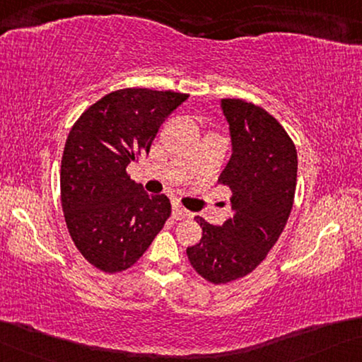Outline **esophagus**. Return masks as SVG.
Here are the masks:
<instances>
[{
    "mask_svg": "<svg viewBox=\"0 0 362 362\" xmlns=\"http://www.w3.org/2000/svg\"><path fill=\"white\" fill-rule=\"evenodd\" d=\"M189 215H191V214H189L185 207H181L180 204H175L173 205V214H171V216H173L175 220H182V218H186V216H189Z\"/></svg>",
    "mask_w": 362,
    "mask_h": 362,
    "instance_id": "1",
    "label": "esophagus"
}]
</instances>
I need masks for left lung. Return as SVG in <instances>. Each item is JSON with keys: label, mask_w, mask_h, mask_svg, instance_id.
Here are the masks:
<instances>
[{"label": "left lung", "mask_w": 362, "mask_h": 362, "mask_svg": "<svg viewBox=\"0 0 362 362\" xmlns=\"http://www.w3.org/2000/svg\"><path fill=\"white\" fill-rule=\"evenodd\" d=\"M233 155L218 182L231 189L233 215L221 226L196 216L202 238L186 249L197 274L214 285L246 276L283 233L296 191L298 152L269 111L239 98H223Z\"/></svg>", "instance_id": "8db88e82"}]
</instances>
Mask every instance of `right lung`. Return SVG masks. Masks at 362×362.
<instances>
[{
  "label": "right lung",
  "instance_id": "right-lung-1",
  "mask_svg": "<svg viewBox=\"0 0 362 362\" xmlns=\"http://www.w3.org/2000/svg\"><path fill=\"white\" fill-rule=\"evenodd\" d=\"M187 97L121 88L90 105L71 127L61 205L77 251L105 274L134 265L171 215L170 199L148 196L126 168L148 153L160 126Z\"/></svg>",
  "mask_w": 362,
  "mask_h": 362
}]
</instances>
